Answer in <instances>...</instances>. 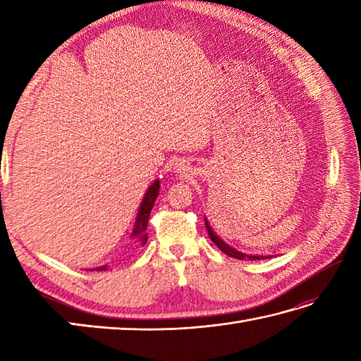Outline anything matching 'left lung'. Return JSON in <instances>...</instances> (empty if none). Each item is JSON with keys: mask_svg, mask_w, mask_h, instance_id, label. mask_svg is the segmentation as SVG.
<instances>
[{"mask_svg": "<svg viewBox=\"0 0 361 361\" xmlns=\"http://www.w3.org/2000/svg\"><path fill=\"white\" fill-rule=\"evenodd\" d=\"M206 224V229H208V234H209V237H211V240L217 245V247L225 252L226 256H229V257H234V259H250V260H260V259H267V257H270V256H251V255H243V252H240V251H237L235 248H233V247H229V245H226L224 240L220 239V237L212 231V228H211V225L208 224V220L204 221Z\"/></svg>", "mask_w": 361, "mask_h": 361, "instance_id": "obj_1", "label": "left lung"}]
</instances>
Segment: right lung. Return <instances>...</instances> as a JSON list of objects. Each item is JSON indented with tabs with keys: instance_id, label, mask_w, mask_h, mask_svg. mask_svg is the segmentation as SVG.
Segmentation results:
<instances>
[{
	"instance_id": "1",
	"label": "right lung",
	"mask_w": 361,
	"mask_h": 361,
	"mask_svg": "<svg viewBox=\"0 0 361 361\" xmlns=\"http://www.w3.org/2000/svg\"><path fill=\"white\" fill-rule=\"evenodd\" d=\"M159 194V180L153 181V185L147 189V192H145L141 206H140V211H137V216H136V221H135V226H133V231H132V239L140 243V245H145L147 242V224H149V216H150V211L153 208V203H155L157 197ZM105 271L109 270V265H101L97 268H91L90 271Z\"/></svg>"
}]
</instances>
